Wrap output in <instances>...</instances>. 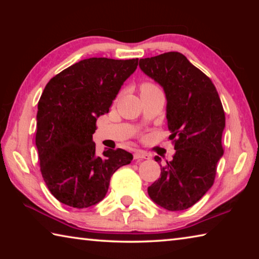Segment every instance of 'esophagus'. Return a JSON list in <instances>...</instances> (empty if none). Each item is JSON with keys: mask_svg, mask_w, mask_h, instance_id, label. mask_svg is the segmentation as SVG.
Listing matches in <instances>:
<instances>
[{"mask_svg": "<svg viewBox=\"0 0 259 259\" xmlns=\"http://www.w3.org/2000/svg\"><path fill=\"white\" fill-rule=\"evenodd\" d=\"M134 157H135V160H145V159H150V155L142 151H137L134 154Z\"/></svg>", "mask_w": 259, "mask_h": 259, "instance_id": "obj_1", "label": "esophagus"}]
</instances>
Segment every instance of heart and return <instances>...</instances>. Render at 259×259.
<instances>
[{
  "label": "heart",
  "mask_w": 259,
  "mask_h": 259,
  "mask_svg": "<svg viewBox=\"0 0 259 259\" xmlns=\"http://www.w3.org/2000/svg\"><path fill=\"white\" fill-rule=\"evenodd\" d=\"M155 90H160L154 83L152 82H144L140 85V93H151V91H155Z\"/></svg>",
  "instance_id": "b5f03b06"
}]
</instances>
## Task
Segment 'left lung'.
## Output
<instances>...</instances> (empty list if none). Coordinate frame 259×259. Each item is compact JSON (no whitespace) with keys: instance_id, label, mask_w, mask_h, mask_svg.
<instances>
[{"instance_id":"8db88e82","label":"left lung","mask_w":259,"mask_h":259,"mask_svg":"<svg viewBox=\"0 0 259 259\" xmlns=\"http://www.w3.org/2000/svg\"><path fill=\"white\" fill-rule=\"evenodd\" d=\"M139 67L163 88L170 139L176 150L172 161L162 166L161 177L147 188L148 195L170 211L185 210L214 182L217 162L224 154V108L211 80L181 52L140 59Z\"/></svg>"}]
</instances>
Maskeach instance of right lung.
Here are the masks:
<instances>
[{
  "label": "right lung",
  "mask_w": 259,
  "mask_h": 259,
  "mask_svg": "<svg viewBox=\"0 0 259 259\" xmlns=\"http://www.w3.org/2000/svg\"><path fill=\"white\" fill-rule=\"evenodd\" d=\"M138 58L83 59L48 82L37 105L36 144L40 169L51 194L73 208L102 201L113 174L129 164L122 148L96 153L93 135L99 115L108 113Z\"/></svg>",
  "instance_id": "1"
}]
</instances>
